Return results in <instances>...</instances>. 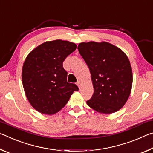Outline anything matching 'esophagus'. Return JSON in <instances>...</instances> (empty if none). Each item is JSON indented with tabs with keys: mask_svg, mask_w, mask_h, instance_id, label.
<instances>
[{
	"mask_svg": "<svg viewBox=\"0 0 153 153\" xmlns=\"http://www.w3.org/2000/svg\"><path fill=\"white\" fill-rule=\"evenodd\" d=\"M77 86H78V88H79V89H80V88H81V86H82V84H81V82H80L79 81H78V82H77Z\"/></svg>",
	"mask_w": 153,
	"mask_h": 153,
	"instance_id": "34e87169",
	"label": "esophagus"
}]
</instances>
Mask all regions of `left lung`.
I'll list each match as a JSON object with an SVG mask.
<instances>
[{"label": "left lung", "mask_w": 153, "mask_h": 153, "mask_svg": "<svg viewBox=\"0 0 153 153\" xmlns=\"http://www.w3.org/2000/svg\"><path fill=\"white\" fill-rule=\"evenodd\" d=\"M78 51L88 66L94 94L87 105L98 113L111 114L126 104L133 75L126 53L107 42H81Z\"/></svg>", "instance_id": "obj_1"}]
</instances>
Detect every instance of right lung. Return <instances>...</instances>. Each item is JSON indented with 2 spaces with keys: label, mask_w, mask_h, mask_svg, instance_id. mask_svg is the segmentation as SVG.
I'll list each match as a JSON object with an SVG mask.
<instances>
[{
  "label": "right lung",
  "mask_w": 153,
  "mask_h": 153,
  "mask_svg": "<svg viewBox=\"0 0 153 153\" xmlns=\"http://www.w3.org/2000/svg\"><path fill=\"white\" fill-rule=\"evenodd\" d=\"M77 48L69 41H47L28 54L23 65L22 79L25 96L38 112L54 115L63 108L78 88L67 81L63 62Z\"/></svg>",
  "instance_id": "right-lung-1"
}]
</instances>
